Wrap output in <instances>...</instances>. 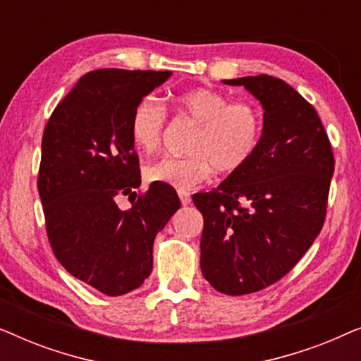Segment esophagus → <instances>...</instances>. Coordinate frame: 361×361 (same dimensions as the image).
<instances>
[{
  "label": "esophagus",
  "mask_w": 361,
  "mask_h": 361,
  "mask_svg": "<svg viewBox=\"0 0 361 361\" xmlns=\"http://www.w3.org/2000/svg\"><path fill=\"white\" fill-rule=\"evenodd\" d=\"M179 199L182 202V205H189L190 204V194L185 190H179Z\"/></svg>",
  "instance_id": "1"
}]
</instances>
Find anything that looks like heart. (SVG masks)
I'll list each match as a JSON object with an SVG mask.
<instances>
[{"label":"heart","mask_w":361,"mask_h":361,"mask_svg":"<svg viewBox=\"0 0 361 361\" xmlns=\"http://www.w3.org/2000/svg\"><path fill=\"white\" fill-rule=\"evenodd\" d=\"M182 118L199 125L185 157H162L146 167V177L179 190H190L210 179L216 169L233 174L248 164L263 136V115L251 102H231L214 88H194L176 98ZM166 106L154 97L137 102L130 120V135L137 149L151 152L164 140Z\"/></svg>","instance_id":"heart-1"}]
</instances>
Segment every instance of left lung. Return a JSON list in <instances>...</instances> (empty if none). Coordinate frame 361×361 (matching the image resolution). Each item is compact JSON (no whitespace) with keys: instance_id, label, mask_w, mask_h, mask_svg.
I'll list each match as a JSON object with an SVG mask.
<instances>
[{"instance_id":"1","label":"left lung","mask_w":361,"mask_h":361,"mask_svg":"<svg viewBox=\"0 0 361 361\" xmlns=\"http://www.w3.org/2000/svg\"><path fill=\"white\" fill-rule=\"evenodd\" d=\"M224 82L261 102L263 136L243 169L192 199L204 215L202 274L219 293L241 295L278 283L317 238L335 159L315 108L284 80Z\"/></svg>"}]
</instances>
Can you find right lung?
<instances>
[{
  "instance_id": "add662e5",
  "label": "right lung",
  "mask_w": 361,
  "mask_h": 361,
  "mask_svg": "<svg viewBox=\"0 0 361 361\" xmlns=\"http://www.w3.org/2000/svg\"><path fill=\"white\" fill-rule=\"evenodd\" d=\"M171 72L100 68L83 75L49 118L42 136L37 189L49 243L63 268L106 295L140 288L152 271L157 231L180 207L169 185L141 184L130 135L137 102Z\"/></svg>"
}]
</instances>
